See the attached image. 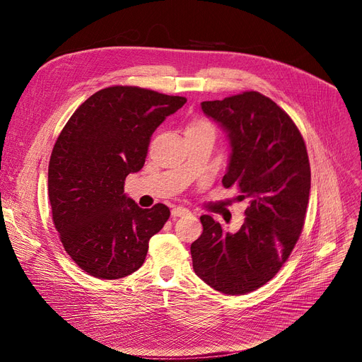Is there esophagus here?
Listing matches in <instances>:
<instances>
[{"instance_id": "1", "label": "esophagus", "mask_w": 362, "mask_h": 362, "mask_svg": "<svg viewBox=\"0 0 362 362\" xmlns=\"http://www.w3.org/2000/svg\"><path fill=\"white\" fill-rule=\"evenodd\" d=\"M189 211L187 208H185V206H176V208H173V210H171V216L173 217H182V216H187Z\"/></svg>"}]
</instances>
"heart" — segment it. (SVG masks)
<instances>
[{
    "label": "heart",
    "instance_id": "heart-1",
    "mask_svg": "<svg viewBox=\"0 0 362 362\" xmlns=\"http://www.w3.org/2000/svg\"><path fill=\"white\" fill-rule=\"evenodd\" d=\"M202 129H213V126L208 123V122H205V120H195V122H192L191 124H189V127H187V130H202Z\"/></svg>",
    "mask_w": 362,
    "mask_h": 362
}]
</instances>
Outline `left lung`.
<instances>
[{
	"label": "left lung",
	"instance_id": "left-lung-1",
	"mask_svg": "<svg viewBox=\"0 0 362 362\" xmlns=\"http://www.w3.org/2000/svg\"><path fill=\"white\" fill-rule=\"evenodd\" d=\"M201 107L230 141L223 186L238 189V199L250 205L235 233L201 216L204 232L191 245L194 270L221 293L245 295L277 274L300 236L311 189L308 152L288 112L257 90Z\"/></svg>",
	"mask_w": 362,
	"mask_h": 362
}]
</instances>
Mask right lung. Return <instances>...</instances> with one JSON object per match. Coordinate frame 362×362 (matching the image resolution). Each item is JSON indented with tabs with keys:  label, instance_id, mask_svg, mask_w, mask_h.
Listing matches in <instances>:
<instances>
[{
	"label": "right lung",
	"instance_id": "obj_1",
	"mask_svg": "<svg viewBox=\"0 0 362 362\" xmlns=\"http://www.w3.org/2000/svg\"><path fill=\"white\" fill-rule=\"evenodd\" d=\"M185 103L110 86L79 105L57 138L48 165L52 221L66 252L89 276L114 280L136 272L168 220L167 205L144 210L127 198L124 180L144 167L152 133Z\"/></svg>",
	"mask_w": 362,
	"mask_h": 362
}]
</instances>
